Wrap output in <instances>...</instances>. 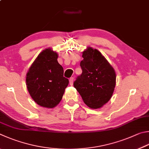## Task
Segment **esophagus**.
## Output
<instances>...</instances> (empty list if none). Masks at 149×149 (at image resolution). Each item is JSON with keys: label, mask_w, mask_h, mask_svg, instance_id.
Returning <instances> with one entry per match:
<instances>
[{"label": "esophagus", "mask_w": 149, "mask_h": 149, "mask_svg": "<svg viewBox=\"0 0 149 149\" xmlns=\"http://www.w3.org/2000/svg\"><path fill=\"white\" fill-rule=\"evenodd\" d=\"M69 81H70V85H73V83H74V77H71V78H70Z\"/></svg>", "instance_id": "1"}]
</instances>
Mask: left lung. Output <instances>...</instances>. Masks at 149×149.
Segmentation results:
<instances>
[{
    "instance_id": "obj_1",
    "label": "left lung",
    "mask_w": 149,
    "mask_h": 149,
    "mask_svg": "<svg viewBox=\"0 0 149 149\" xmlns=\"http://www.w3.org/2000/svg\"><path fill=\"white\" fill-rule=\"evenodd\" d=\"M82 74L74 83L84 103L99 109L111 98L116 85V73L105 56L96 49L87 47L82 52Z\"/></svg>"
}]
</instances>
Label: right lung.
I'll return each mask as SVG.
<instances>
[{
	"instance_id": "right-lung-1",
	"label": "right lung",
	"mask_w": 149,
	"mask_h": 149,
	"mask_svg": "<svg viewBox=\"0 0 149 149\" xmlns=\"http://www.w3.org/2000/svg\"><path fill=\"white\" fill-rule=\"evenodd\" d=\"M57 58V53L50 47L45 49L26 73V85L30 95L43 107H56L68 85L69 81L63 76V68Z\"/></svg>"
}]
</instances>
